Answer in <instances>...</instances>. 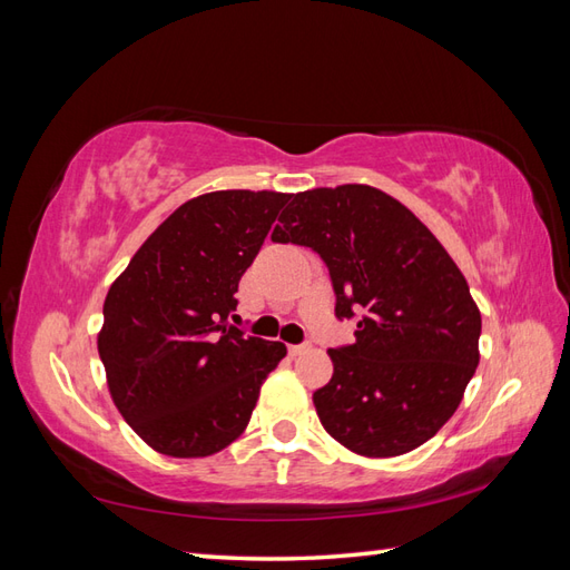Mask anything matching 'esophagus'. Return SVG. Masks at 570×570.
Returning <instances> with one entry per match:
<instances>
[{
    "mask_svg": "<svg viewBox=\"0 0 570 570\" xmlns=\"http://www.w3.org/2000/svg\"><path fill=\"white\" fill-rule=\"evenodd\" d=\"M308 350H311L308 345H291V347H288V354H291V356H301L303 352H308Z\"/></svg>",
    "mask_w": 570,
    "mask_h": 570,
    "instance_id": "esophagus-1",
    "label": "esophagus"
}]
</instances>
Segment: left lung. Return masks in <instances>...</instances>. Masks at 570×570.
<instances>
[{
  "instance_id": "1",
  "label": "left lung",
  "mask_w": 570,
  "mask_h": 570,
  "mask_svg": "<svg viewBox=\"0 0 570 570\" xmlns=\"http://www.w3.org/2000/svg\"><path fill=\"white\" fill-rule=\"evenodd\" d=\"M274 243L315 249L335 315L360 317L354 345L327 350L333 379L313 393L350 452L401 456L456 413L479 366L481 311L464 274L413 210L366 184L294 194Z\"/></svg>"
}]
</instances>
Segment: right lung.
Returning <instances> with one entry per match:
<instances>
[{
  "label": "right lung",
  "instance_id": "add662e5",
  "mask_svg": "<svg viewBox=\"0 0 570 570\" xmlns=\"http://www.w3.org/2000/svg\"><path fill=\"white\" fill-rule=\"evenodd\" d=\"M291 194L228 189L181 204L104 301L97 347L118 413L155 452L210 456L247 428L286 345L228 323L237 284Z\"/></svg>",
  "mask_w": 570,
  "mask_h": 570
}]
</instances>
